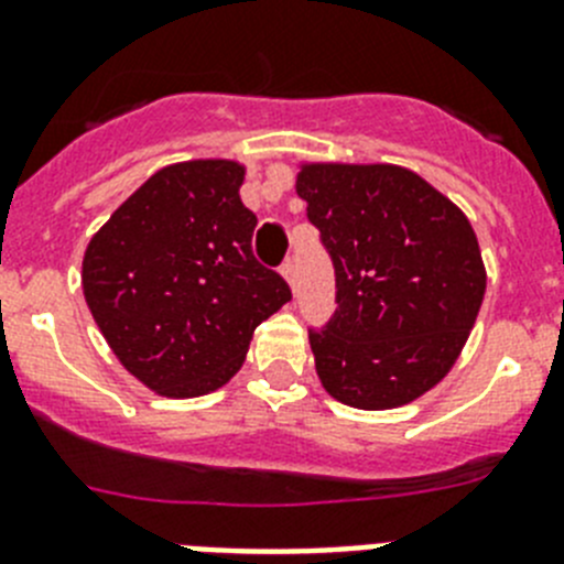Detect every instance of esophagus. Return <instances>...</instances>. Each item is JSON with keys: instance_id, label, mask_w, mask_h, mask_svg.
Returning a JSON list of instances; mask_svg holds the SVG:
<instances>
[{"instance_id": "34e87169", "label": "esophagus", "mask_w": 564, "mask_h": 564, "mask_svg": "<svg viewBox=\"0 0 564 564\" xmlns=\"http://www.w3.org/2000/svg\"><path fill=\"white\" fill-rule=\"evenodd\" d=\"M281 275L286 278L289 286L294 289V283H297V270H294V261H283L281 263Z\"/></svg>"}]
</instances>
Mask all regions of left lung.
<instances>
[{
  "label": "left lung",
  "mask_w": 564,
  "mask_h": 564,
  "mask_svg": "<svg viewBox=\"0 0 564 564\" xmlns=\"http://www.w3.org/2000/svg\"><path fill=\"white\" fill-rule=\"evenodd\" d=\"M294 187L337 275V312L308 332L319 382L359 410L413 402L449 373L484 303L469 219L388 162H303Z\"/></svg>",
  "instance_id": "8db88e82"
}]
</instances>
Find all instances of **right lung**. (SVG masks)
<instances>
[{
    "instance_id": "add662e5",
    "label": "right lung",
    "mask_w": 564,
    "mask_h": 564,
    "mask_svg": "<svg viewBox=\"0 0 564 564\" xmlns=\"http://www.w3.org/2000/svg\"><path fill=\"white\" fill-rule=\"evenodd\" d=\"M236 160H187L151 174L89 238L86 306L131 377L171 399L230 382L252 332L292 301L252 256L256 213Z\"/></svg>"
}]
</instances>
